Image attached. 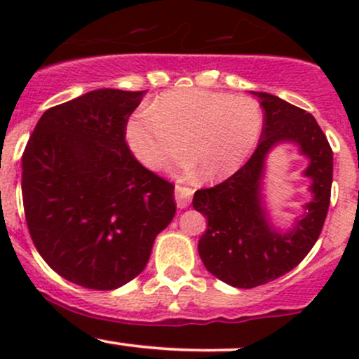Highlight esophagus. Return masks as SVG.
Masks as SVG:
<instances>
[{
	"label": "esophagus",
	"instance_id": "esophagus-1",
	"mask_svg": "<svg viewBox=\"0 0 359 359\" xmlns=\"http://www.w3.org/2000/svg\"><path fill=\"white\" fill-rule=\"evenodd\" d=\"M192 194H194V189L185 187V185H182V184H177L175 185V201H177V205H179L180 209L187 208V205L191 204Z\"/></svg>",
	"mask_w": 359,
	"mask_h": 359
}]
</instances>
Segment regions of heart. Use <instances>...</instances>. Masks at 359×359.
<instances>
[{
    "instance_id": "1",
    "label": "heart",
    "mask_w": 359,
    "mask_h": 359,
    "mask_svg": "<svg viewBox=\"0 0 359 359\" xmlns=\"http://www.w3.org/2000/svg\"><path fill=\"white\" fill-rule=\"evenodd\" d=\"M262 104L251 96L205 89L167 90L131 114L126 142L148 168L165 165L180 150V168L204 179L229 177L248 160L263 130Z\"/></svg>"
}]
</instances>
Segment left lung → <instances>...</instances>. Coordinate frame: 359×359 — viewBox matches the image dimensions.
<instances>
[{
	"instance_id": "8db88e82",
	"label": "left lung",
	"mask_w": 359,
	"mask_h": 359,
	"mask_svg": "<svg viewBox=\"0 0 359 359\" xmlns=\"http://www.w3.org/2000/svg\"><path fill=\"white\" fill-rule=\"evenodd\" d=\"M263 108V131L257 150L224 182L194 194V209L208 217L199 255L214 277L238 288L277 280L299 265L316 245L327 216L332 185V148L307 111L266 93H253ZM280 141H295L311 158L306 175L315 199L290 233L280 235L266 222L259 201L264 156Z\"/></svg>"
}]
</instances>
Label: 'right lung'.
Returning a JSON list of instances; mask_svg holds the SVG:
<instances>
[{
	"instance_id": "obj_1",
	"label": "right lung",
	"mask_w": 359,
	"mask_h": 359,
	"mask_svg": "<svg viewBox=\"0 0 359 359\" xmlns=\"http://www.w3.org/2000/svg\"><path fill=\"white\" fill-rule=\"evenodd\" d=\"M145 90L97 89L47 109L23 151L22 192L36 251L69 282L113 290L143 271L174 219L175 185L126 143Z\"/></svg>"
}]
</instances>
